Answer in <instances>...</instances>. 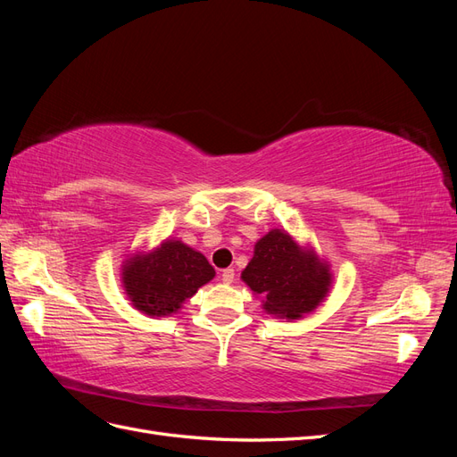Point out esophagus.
<instances>
[{
    "label": "esophagus",
    "mask_w": 457,
    "mask_h": 457,
    "mask_svg": "<svg viewBox=\"0 0 457 457\" xmlns=\"http://www.w3.org/2000/svg\"><path fill=\"white\" fill-rule=\"evenodd\" d=\"M220 278H223L225 284H232V282H234V269H225V270H223V276H220Z\"/></svg>",
    "instance_id": "obj_1"
}]
</instances>
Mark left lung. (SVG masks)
Returning a JSON list of instances; mask_svg holds the SVG:
<instances>
[{
	"mask_svg": "<svg viewBox=\"0 0 457 457\" xmlns=\"http://www.w3.org/2000/svg\"><path fill=\"white\" fill-rule=\"evenodd\" d=\"M240 278L261 297L262 311L287 322L312 312L334 286L329 261L284 228H270L255 242Z\"/></svg>",
	"mask_w": 457,
	"mask_h": 457,
	"instance_id": "obj_1",
	"label": "left lung"
}]
</instances>
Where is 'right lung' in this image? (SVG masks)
I'll return each instance as SVG.
<instances>
[{"label":"right lung","mask_w":457,"mask_h":457,"mask_svg":"<svg viewBox=\"0 0 457 457\" xmlns=\"http://www.w3.org/2000/svg\"><path fill=\"white\" fill-rule=\"evenodd\" d=\"M213 278L210 261L179 238L131 250L120 269L123 294L131 307L150 318L177 314L187 299Z\"/></svg>","instance_id":"obj_1"}]
</instances>
